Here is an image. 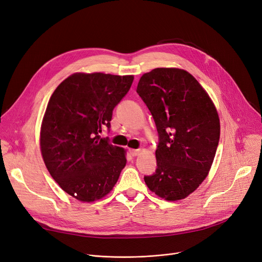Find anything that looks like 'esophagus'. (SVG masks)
Masks as SVG:
<instances>
[{"label":"esophagus","instance_id":"1","mask_svg":"<svg viewBox=\"0 0 262 262\" xmlns=\"http://www.w3.org/2000/svg\"><path fill=\"white\" fill-rule=\"evenodd\" d=\"M140 153V149L139 148H137V149H129V154L133 156V157H135V156H137Z\"/></svg>","mask_w":262,"mask_h":262}]
</instances>
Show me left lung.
Returning <instances> with one entry per match:
<instances>
[{
  "label": "left lung",
  "instance_id": "left-lung-1",
  "mask_svg": "<svg viewBox=\"0 0 262 262\" xmlns=\"http://www.w3.org/2000/svg\"><path fill=\"white\" fill-rule=\"evenodd\" d=\"M137 93L158 133L157 168L144 182L164 200L185 199L211 168L220 140L216 109L199 81L181 69L157 68L143 74Z\"/></svg>",
  "mask_w": 262,
  "mask_h": 262
}]
</instances>
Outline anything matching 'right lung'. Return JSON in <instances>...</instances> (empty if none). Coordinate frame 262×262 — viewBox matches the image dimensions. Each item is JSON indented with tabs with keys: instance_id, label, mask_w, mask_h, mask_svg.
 <instances>
[{
	"instance_id": "right-lung-1",
	"label": "right lung",
	"mask_w": 262,
	"mask_h": 262,
	"mask_svg": "<svg viewBox=\"0 0 262 262\" xmlns=\"http://www.w3.org/2000/svg\"><path fill=\"white\" fill-rule=\"evenodd\" d=\"M133 80L132 75L75 73L51 96L41 126V154L54 181L78 201L104 198L125 167L124 149L100 134L109 130L114 109Z\"/></svg>"
}]
</instances>
